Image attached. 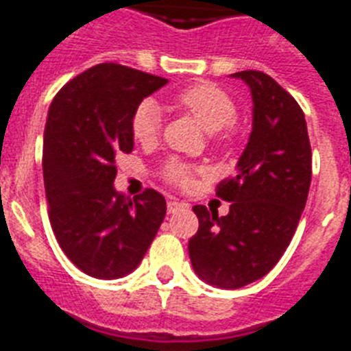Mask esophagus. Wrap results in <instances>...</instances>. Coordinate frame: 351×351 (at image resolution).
<instances>
[{"label": "esophagus", "mask_w": 351, "mask_h": 351, "mask_svg": "<svg viewBox=\"0 0 351 351\" xmlns=\"http://www.w3.org/2000/svg\"><path fill=\"white\" fill-rule=\"evenodd\" d=\"M167 208H169V213H176V211L182 210V208H188V204H184V202H179V201H169Z\"/></svg>", "instance_id": "obj_1"}]
</instances>
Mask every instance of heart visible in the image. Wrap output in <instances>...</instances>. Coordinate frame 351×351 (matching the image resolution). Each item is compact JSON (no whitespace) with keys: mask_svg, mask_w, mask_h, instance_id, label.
Here are the masks:
<instances>
[{"mask_svg":"<svg viewBox=\"0 0 351 351\" xmlns=\"http://www.w3.org/2000/svg\"><path fill=\"white\" fill-rule=\"evenodd\" d=\"M176 104L190 114L202 129L213 134L234 120L237 107L224 89L211 84H197L186 88L176 97ZM161 130V112L154 100H143L136 106L130 117V132L138 143H152ZM165 178L173 184L188 186L192 182L193 169L181 163L178 159H170L165 165Z\"/></svg>","mask_w":351,"mask_h":351,"instance_id":"obj_1","label":"heart"}]
</instances>
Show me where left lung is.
Wrapping results in <instances>:
<instances>
[{
  "label": "left lung",
  "instance_id": "8db88e82",
  "mask_svg": "<svg viewBox=\"0 0 351 351\" xmlns=\"http://www.w3.org/2000/svg\"><path fill=\"white\" fill-rule=\"evenodd\" d=\"M231 77L251 91L253 129L237 173L217 188L231 202L230 213L193 206L199 230L188 242L195 274L219 289H240L276 265L294 237L312 179L311 141L296 100L262 71Z\"/></svg>",
  "mask_w": 351,
  "mask_h": 351
}]
</instances>
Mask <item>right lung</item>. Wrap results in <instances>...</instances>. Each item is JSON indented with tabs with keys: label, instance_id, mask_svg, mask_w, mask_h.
<instances>
[{
	"label": "right lung",
	"instance_id": "right-lung-1",
	"mask_svg": "<svg viewBox=\"0 0 351 351\" xmlns=\"http://www.w3.org/2000/svg\"><path fill=\"white\" fill-rule=\"evenodd\" d=\"M167 78L98 64L55 95L45 127L46 199L55 239L82 273L117 280L143 260L167 213L156 190L117 192L114 158L134 149L130 117Z\"/></svg>",
	"mask_w": 351,
	"mask_h": 351
}]
</instances>
